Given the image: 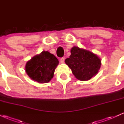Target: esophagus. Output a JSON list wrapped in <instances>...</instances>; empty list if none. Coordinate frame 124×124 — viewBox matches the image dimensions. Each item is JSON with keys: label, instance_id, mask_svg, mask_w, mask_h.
Listing matches in <instances>:
<instances>
[{"label": "esophagus", "instance_id": "obj_1", "mask_svg": "<svg viewBox=\"0 0 124 124\" xmlns=\"http://www.w3.org/2000/svg\"><path fill=\"white\" fill-rule=\"evenodd\" d=\"M60 62L61 63H63L65 62V58H61L60 59Z\"/></svg>", "mask_w": 124, "mask_h": 124}]
</instances>
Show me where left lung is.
Instances as JSON below:
<instances>
[{"label":"left lung","mask_w":124,"mask_h":124,"mask_svg":"<svg viewBox=\"0 0 124 124\" xmlns=\"http://www.w3.org/2000/svg\"><path fill=\"white\" fill-rule=\"evenodd\" d=\"M71 55L65 59V63L76 79L89 80L96 75L101 66V59L96 54L86 49L73 46Z\"/></svg>","instance_id":"1"}]
</instances>
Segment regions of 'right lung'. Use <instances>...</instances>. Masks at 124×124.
<instances>
[{
	"instance_id": "add662e5",
	"label": "right lung",
	"mask_w": 124,
	"mask_h": 124,
	"mask_svg": "<svg viewBox=\"0 0 124 124\" xmlns=\"http://www.w3.org/2000/svg\"><path fill=\"white\" fill-rule=\"evenodd\" d=\"M58 63L55 55L48 51H42L27 62L25 72L32 80L39 83H48L53 78Z\"/></svg>"
}]
</instances>
